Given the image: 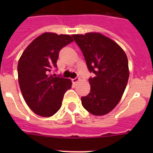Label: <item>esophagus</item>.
I'll return each instance as SVG.
<instances>
[{"instance_id": "34e87169", "label": "esophagus", "mask_w": 153, "mask_h": 153, "mask_svg": "<svg viewBox=\"0 0 153 153\" xmlns=\"http://www.w3.org/2000/svg\"><path fill=\"white\" fill-rule=\"evenodd\" d=\"M79 80H80V79H79V78L76 77V78H74V79H72V82H73V83L76 84V83H77L78 82H79Z\"/></svg>"}]
</instances>
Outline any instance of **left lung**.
<instances>
[{
	"label": "left lung",
	"instance_id": "obj_1",
	"mask_svg": "<svg viewBox=\"0 0 153 153\" xmlns=\"http://www.w3.org/2000/svg\"><path fill=\"white\" fill-rule=\"evenodd\" d=\"M84 56L90 72V93L81 98L90 113L102 116L111 112L123 97L129 79L128 59L125 51L108 36L97 32L73 34Z\"/></svg>",
	"mask_w": 153,
	"mask_h": 153
}]
</instances>
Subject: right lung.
I'll return each instance as SVG.
<instances>
[{"instance_id":"obj_1","label":"right lung","mask_w":153,"mask_h":153,"mask_svg":"<svg viewBox=\"0 0 153 153\" xmlns=\"http://www.w3.org/2000/svg\"><path fill=\"white\" fill-rule=\"evenodd\" d=\"M73 41L70 35L45 32L31 42L19 59L17 74L23 97L40 117L53 116L61 107L64 93L71 88V79L51 72L56 67L60 50Z\"/></svg>"}]
</instances>
